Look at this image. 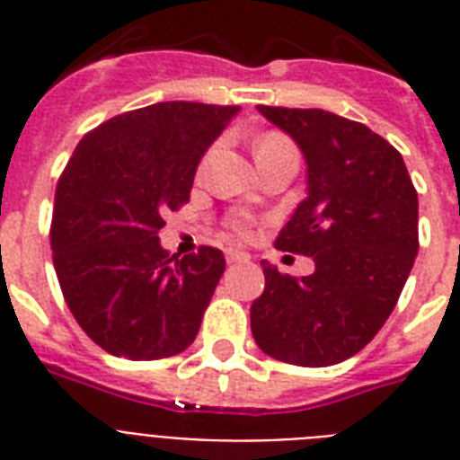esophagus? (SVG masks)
Here are the masks:
<instances>
[{"label": "esophagus", "instance_id": "esophagus-1", "mask_svg": "<svg viewBox=\"0 0 460 460\" xmlns=\"http://www.w3.org/2000/svg\"><path fill=\"white\" fill-rule=\"evenodd\" d=\"M248 258H251V255H248V252H243V251H229V252H226V260H229V262H245Z\"/></svg>", "mask_w": 460, "mask_h": 460}]
</instances>
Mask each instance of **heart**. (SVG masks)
Wrapping results in <instances>:
<instances>
[{
    "mask_svg": "<svg viewBox=\"0 0 460 460\" xmlns=\"http://www.w3.org/2000/svg\"><path fill=\"white\" fill-rule=\"evenodd\" d=\"M252 153H255V159L258 162H262V159L267 157H274V155L279 153H296L294 143L287 138V136H281V133H265V136H260L258 140H255V146H252ZM212 155H215V147L209 150L205 157H202L200 162V172L208 166V162L212 159ZM229 229L234 231V234H238V236H248V231H251V219L245 215H234L229 217Z\"/></svg>",
    "mask_w": 460,
    "mask_h": 460,
    "instance_id": "1",
    "label": "heart"
}]
</instances>
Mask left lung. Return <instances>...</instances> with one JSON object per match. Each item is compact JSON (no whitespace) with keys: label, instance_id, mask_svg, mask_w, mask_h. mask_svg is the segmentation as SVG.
I'll return each mask as SVG.
<instances>
[{"label":"left lung","instance_id":"1","mask_svg":"<svg viewBox=\"0 0 460 460\" xmlns=\"http://www.w3.org/2000/svg\"><path fill=\"white\" fill-rule=\"evenodd\" d=\"M258 110L298 143L307 164V198L274 245L313 258L314 272L291 279L262 262L252 336L281 363H341L399 303L420 245L418 190L399 150L360 121L324 110Z\"/></svg>","mask_w":460,"mask_h":460}]
</instances>
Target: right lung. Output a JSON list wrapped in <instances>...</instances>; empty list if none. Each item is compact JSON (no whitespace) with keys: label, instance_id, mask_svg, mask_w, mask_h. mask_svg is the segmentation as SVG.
Returning <instances> with one entry per match:
<instances>
[{"label":"right lung","instance_id":"obj_1","mask_svg":"<svg viewBox=\"0 0 460 460\" xmlns=\"http://www.w3.org/2000/svg\"><path fill=\"white\" fill-rule=\"evenodd\" d=\"M238 107L157 102L83 136L57 183L49 243L81 329L128 360L176 356L195 341L226 260L159 245L166 212L190 200L198 162Z\"/></svg>","mask_w":460,"mask_h":460}]
</instances>
